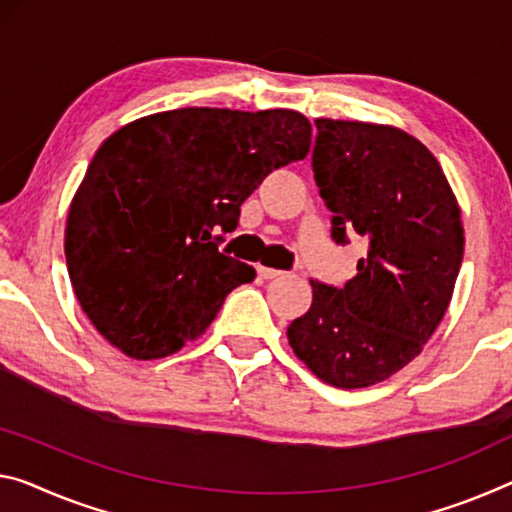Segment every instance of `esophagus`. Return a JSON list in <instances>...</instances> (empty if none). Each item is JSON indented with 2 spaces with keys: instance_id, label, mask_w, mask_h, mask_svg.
Masks as SVG:
<instances>
[{
  "instance_id": "1",
  "label": "esophagus",
  "mask_w": 512,
  "mask_h": 512,
  "mask_svg": "<svg viewBox=\"0 0 512 512\" xmlns=\"http://www.w3.org/2000/svg\"><path fill=\"white\" fill-rule=\"evenodd\" d=\"M258 277H261V279H279V277H283V272L274 270V267L258 265Z\"/></svg>"
}]
</instances>
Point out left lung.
I'll return each instance as SVG.
<instances>
[{
	"label": "left lung",
	"instance_id": "obj_1",
	"mask_svg": "<svg viewBox=\"0 0 512 512\" xmlns=\"http://www.w3.org/2000/svg\"><path fill=\"white\" fill-rule=\"evenodd\" d=\"M313 174L332 210V238L366 242L343 288L313 281L311 309L288 343L338 389L371 387L423 350L451 302L465 231L442 167L391 125L316 119Z\"/></svg>",
	"mask_w": 512,
	"mask_h": 512
}]
</instances>
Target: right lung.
Segmentation results:
<instances>
[{
    "label": "right lung",
    "instance_id": "obj_1",
    "mask_svg": "<svg viewBox=\"0 0 512 512\" xmlns=\"http://www.w3.org/2000/svg\"><path fill=\"white\" fill-rule=\"evenodd\" d=\"M311 123L293 109L185 107L102 141L68 210L66 263L93 327L132 359L206 332L256 270L219 251L274 169L304 160Z\"/></svg>",
    "mask_w": 512,
    "mask_h": 512
}]
</instances>
